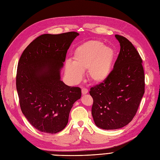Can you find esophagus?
<instances>
[{"label":"esophagus","instance_id":"obj_1","mask_svg":"<svg viewBox=\"0 0 160 160\" xmlns=\"http://www.w3.org/2000/svg\"><path fill=\"white\" fill-rule=\"evenodd\" d=\"M81 92H82V94L85 95V94L88 93V89H86V88H83L81 89Z\"/></svg>","mask_w":160,"mask_h":160}]
</instances>
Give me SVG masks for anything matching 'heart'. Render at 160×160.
<instances>
[{"mask_svg":"<svg viewBox=\"0 0 160 160\" xmlns=\"http://www.w3.org/2000/svg\"><path fill=\"white\" fill-rule=\"evenodd\" d=\"M115 59V51L112 47L98 40L87 41L76 48L72 62L66 61L65 75L71 81L77 83L81 80L83 71L88 69L89 79L101 83L110 75Z\"/></svg>","mask_w":160,"mask_h":160,"instance_id":"b5f03b06","label":"heart"}]
</instances>
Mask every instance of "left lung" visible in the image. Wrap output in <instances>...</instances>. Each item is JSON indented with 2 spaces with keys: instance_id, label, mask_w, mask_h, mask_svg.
<instances>
[{
  "instance_id": "obj_1",
  "label": "left lung",
  "mask_w": 160,
  "mask_h": 160,
  "mask_svg": "<svg viewBox=\"0 0 160 160\" xmlns=\"http://www.w3.org/2000/svg\"><path fill=\"white\" fill-rule=\"evenodd\" d=\"M120 51L108 78L91 88L94 122L103 129H117L133 119L145 92L142 59L128 38L115 35Z\"/></svg>"
}]
</instances>
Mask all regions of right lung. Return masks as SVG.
<instances>
[{
    "label": "right lung",
    "mask_w": 160,
    "mask_h": 160,
    "mask_svg": "<svg viewBox=\"0 0 160 160\" xmlns=\"http://www.w3.org/2000/svg\"><path fill=\"white\" fill-rule=\"evenodd\" d=\"M79 33L44 34L32 41L19 59L16 85L21 109L32 126L56 133L68 123L70 111L81 98L78 87L61 80L67 50Z\"/></svg>",
    "instance_id": "add662e5"
}]
</instances>
